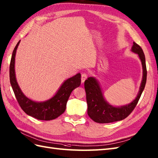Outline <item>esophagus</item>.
I'll list each match as a JSON object with an SVG mask.
<instances>
[{"instance_id":"1","label":"esophagus","mask_w":158,"mask_h":158,"mask_svg":"<svg viewBox=\"0 0 158 158\" xmlns=\"http://www.w3.org/2000/svg\"><path fill=\"white\" fill-rule=\"evenodd\" d=\"M86 78H87V74H86V73H82V74L81 75V81H82V82L83 83L84 82H85Z\"/></svg>"}]
</instances>
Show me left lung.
<instances>
[{
	"instance_id": "left-lung-1",
	"label": "left lung",
	"mask_w": 158,
	"mask_h": 158,
	"mask_svg": "<svg viewBox=\"0 0 158 158\" xmlns=\"http://www.w3.org/2000/svg\"><path fill=\"white\" fill-rule=\"evenodd\" d=\"M131 51L138 55L143 68V77L139 93L131 103L118 107L112 106L105 99L99 82L96 78L91 76L85 80V88L88 106L87 113L89 116L97 123H110L124 120L134 110L141 96L147 80L145 55L141 47L135 42L133 43Z\"/></svg>"
}]
</instances>
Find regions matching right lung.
Returning a JSON list of instances; mask_svg holds the SVG:
<instances>
[{"mask_svg":"<svg viewBox=\"0 0 158 158\" xmlns=\"http://www.w3.org/2000/svg\"><path fill=\"white\" fill-rule=\"evenodd\" d=\"M20 40L17 43L13 51L9 68L10 85L15 94L17 102L23 111L27 115L40 120H51L57 118L65 110L66 104L72 90L81 84V74L77 73L63 82L53 97L44 101H35L27 97L17 82L15 61L17 47Z\"/></svg>","mask_w":158,"mask_h":158,"instance_id":"add662e5","label":"right lung"}]
</instances>
